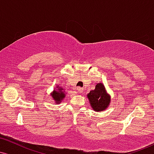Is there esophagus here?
Listing matches in <instances>:
<instances>
[{"label": "esophagus", "mask_w": 154, "mask_h": 154, "mask_svg": "<svg viewBox=\"0 0 154 154\" xmlns=\"http://www.w3.org/2000/svg\"><path fill=\"white\" fill-rule=\"evenodd\" d=\"M82 91V88H80V87H77V91L78 92H80V91Z\"/></svg>", "instance_id": "obj_1"}]
</instances>
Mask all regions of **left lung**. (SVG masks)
I'll return each instance as SVG.
<instances>
[{"mask_svg": "<svg viewBox=\"0 0 154 154\" xmlns=\"http://www.w3.org/2000/svg\"><path fill=\"white\" fill-rule=\"evenodd\" d=\"M87 97L91 108L96 112L103 111L110 105L111 95L102 82L96 84L95 89L88 93Z\"/></svg>", "mask_w": 154, "mask_h": 154, "instance_id": "1", "label": "left lung"}]
</instances>
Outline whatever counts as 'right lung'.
I'll list each match as a JSON object with an SVG mask.
<instances>
[{
    "mask_svg": "<svg viewBox=\"0 0 154 154\" xmlns=\"http://www.w3.org/2000/svg\"><path fill=\"white\" fill-rule=\"evenodd\" d=\"M66 91L61 86L56 85L55 89L51 93V95L56 104H60L66 97Z\"/></svg>",
    "mask_w": 154,
    "mask_h": 154,
    "instance_id": "1",
    "label": "right lung"
}]
</instances>
